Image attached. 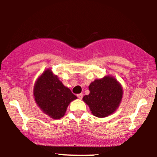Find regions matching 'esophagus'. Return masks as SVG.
I'll use <instances>...</instances> for the list:
<instances>
[{
	"instance_id": "obj_1",
	"label": "esophagus",
	"mask_w": 157,
	"mask_h": 157,
	"mask_svg": "<svg viewBox=\"0 0 157 157\" xmlns=\"http://www.w3.org/2000/svg\"><path fill=\"white\" fill-rule=\"evenodd\" d=\"M77 97H78L80 100L82 98V94H77Z\"/></svg>"
}]
</instances>
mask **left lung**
<instances>
[{"mask_svg": "<svg viewBox=\"0 0 157 157\" xmlns=\"http://www.w3.org/2000/svg\"><path fill=\"white\" fill-rule=\"evenodd\" d=\"M89 94L82 100L89 105L90 111L97 117H106L118 109L121 103L123 89L114 77L106 75L96 79L89 86Z\"/></svg>", "mask_w": 157, "mask_h": 157, "instance_id": "obj_1", "label": "left lung"}]
</instances>
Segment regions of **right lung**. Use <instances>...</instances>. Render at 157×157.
I'll return each mask as SVG.
<instances>
[{"mask_svg":"<svg viewBox=\"0 0 157 157\" xmlns=\"http://www.w3.org/2000/svg\"><path fill=\"white\" fill-rule=\"evenodd\" d=\"M33 95L41 111L54 120L62 118L70 102L77 99L50 68H46L35 81Z\"/></svg>","mask_w":157,"mask_h":157,"instance_id":"obj_1","label":"right lung"}]
</instances>
